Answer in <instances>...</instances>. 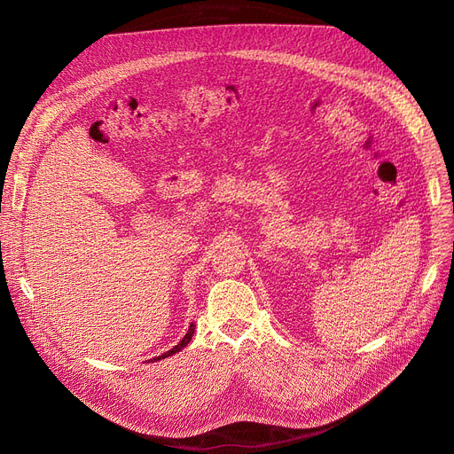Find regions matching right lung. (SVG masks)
Instances as JSON below:
<instances>
[{"instance_id":"add662e5","label":"right lung","mask_w":454,"mask_h":454,"mask_svg":"<svg viewBox=\"0 0 454 454\" xmlns=\"http://www.w3.org/2000/svg\"><path fill=\"white\" fill-rule=\"evenodd\" d=\"M193 333H195V325L193 324H191L189 325V329H187V333H185V337L173 348V349H169V351H165V353H161L160 356H154V359H151L153 363L154 361H161V359H167V356H171V355H175V353H178L182 348H185L187 344H189V340H191V337H193Z\"/></svg>"}]
</instances>
